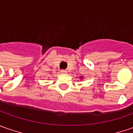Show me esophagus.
Returning a JSON list of instances; mask_svg holds the SVG:
<instances>
[{
  "label": "esophagus",
  "mask_w": 133,
  "mask_h": 133,
  "mask_svg": "<svg viewBox=\"0 0 133 133\" xmlns=\"http://www.w3.org/2000/svg\"><path fill=\"white\" fill-rule=\"evenodd\" d=\"M60 72H61L62 74H66L67 73H68V72H67V71H65V70H62V71H60Z\"/></svg>",
  "instance_id": "34e87169"
}]
</instances>
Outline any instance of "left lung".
Here are the masks:
<instances>
[{"mask_svg": "<svg viewBox=\"0 0 133 133\" xmlns=\"http://www.w3.org/2000/svg\"><path fill=\"white\" fill-rule=\"evenodd\" d=\"M81 78H82V77H81Z\"/></svg>", "mask_w": 133, "mask_h": 133, "instance_id": "obj_1", "label": "left lung"}]
</instances>
